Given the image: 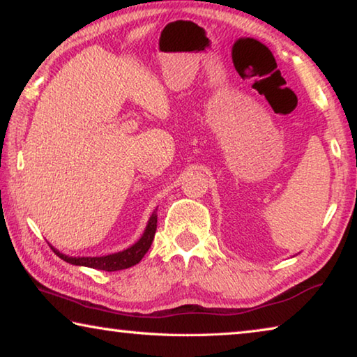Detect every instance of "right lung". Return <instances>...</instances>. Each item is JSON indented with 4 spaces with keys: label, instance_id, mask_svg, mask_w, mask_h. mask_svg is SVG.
<instances>
[{
    "label": "right lung",
    "instance_id": "1",
    "mask_svg": "<svg viewBox=\"0 0 357 357\" xmlns=\"http://www.w3.org/2000/svg\"><path fill=\"white\" fill-rule=\"evenodd\" d=\"M155 232H156V210H153V213L150 215L146 230H144L141 238L137 240L135 245L123 249V251L102 255V257H70V255L59 252L58 249L53 246L52 249L59 259H62L70 265L87 266V268H93V270H102V271H119V270H127V268L139 264L144 255H146V252L149 251L150 245H152Z\"/></svg>",
    "mask_w": 357,
    "mask_h": 357
}]
</instances>
